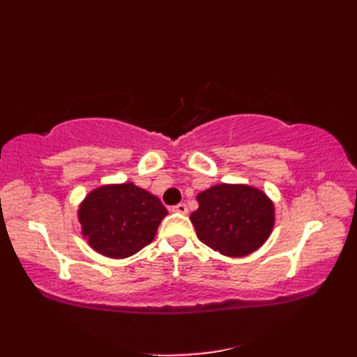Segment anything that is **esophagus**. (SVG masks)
I'll list each match as a JSON object with an SVG mask.
<instances>
[{
    "label": "esophagus",
    "mask_w": 357,
    "mask_h": 357,
    "mask_svg": "<svg viewBox=\"0 0 357 357\" xmlns=\"http://www.w3.org/2000/svg\"><path fill=\"white\" fill-rule=\"evenodd\" d=\"M172 211H174V213H183V215H185L188 210H187L185 204L181 202V204H176V206H173V207H172Z\"/></svg>",
    "instance_id": "34e87169"
}]
</instances>
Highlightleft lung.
I'll use <instances>...</instances> for the list:
<instances>
[{
    "instance_id": "8db88e82",
    "label": "left lung",
    "mask_w": 357,
    "mask_h": 357,
    "mask_svg": "<svg viewBox=\"0 0 357 357\" xmlns=\"http://www.w3.org/2000/svg\"><path fill=\"white\" fill-rule=\"evenodd\" d=\"M190 215L204 244L225 256L253 253L270 236L275 224L273 202L257 188L219 184L198 195Z\"/></svg>"
}]
</instances>
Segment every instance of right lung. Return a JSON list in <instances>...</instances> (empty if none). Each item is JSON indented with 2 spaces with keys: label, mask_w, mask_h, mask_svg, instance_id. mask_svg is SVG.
Segmentation results:
<instances>
[{
  "label": "right lung",
  "mask_w": 357,
  "mask_h": 357,
  "mask_svg": "<svg viewBox=\"0 0 357 357\" xmlns=\"http://www.w3.org/2000/svg\"><path fill=\"white\" fill-rule=\"evenodd\" d=\"M167 208L133 183L100 187L82 202V234L98 253L123 259L153 241Z\"/></svg>",
  "instance_id": "add662e5"
}]
</instances>
